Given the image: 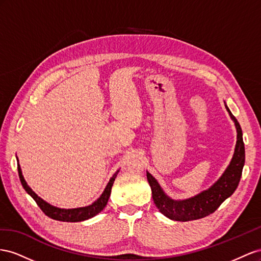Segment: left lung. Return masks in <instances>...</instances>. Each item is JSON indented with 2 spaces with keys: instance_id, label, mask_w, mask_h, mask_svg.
I'll return each instance as SVG.
<instances>
[{
  "instance_id": "1",
  "label": "left lung",
  "mask_w": 261,
  "mask_h": 261,
  "mask_svg": "<svg viewBox=\"0 0 261 261\" xmlns=\"http://www.w3.org/2000/svg\"><path fill=\"white\" fill-rule=\"evenodd\" d=\"M225 108L235 124L237 132L236 145L233 158L224 170V173L209 188L197 193L193 197L175 200L167 196L160 186L159 181L150 173L146 172L147 181L150 184L152 190L154 203L160 212L165 215L166 218L180 222L202 219L206 217V215L213 213L236 190L241 180L245 164V146L240 123H238L236 118L230 113L226 103Z\"/></svg>"
}]
</instances>
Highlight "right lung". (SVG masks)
Segmentation results:
<instances>
[{"mask_svg":"<svg viewBox=\"0 0 261 261\" xmlns=\"http://www.w3.org/2000/svg\"><path fill=\"white\" fill-rule=\"evenodd\" d=\"M17 169H18V176H19L21 186H23L28 195L36 201V203L38 204V206L42 210V212L51 219L57 220V221H62V222L85 221L88 219H92L93 217H95V215H97L100 211H102L103 207L106 206L108 202V199L111 193V187H113L114 181L119 173V169H118L117 172L113 175V177L109 179L106 188L102 191L100 197L96 201H94L92 204L86 205V206H81V207H74V209H61V207H58L48 203L47 201L41 199L35 191H33L31 187H29L23 176V173H21V168L18 163V159H17Z\"/></svg>","mask_w":261,"mask_h":261,"instance_id":"1","label":"right lung"}]
</instances>
